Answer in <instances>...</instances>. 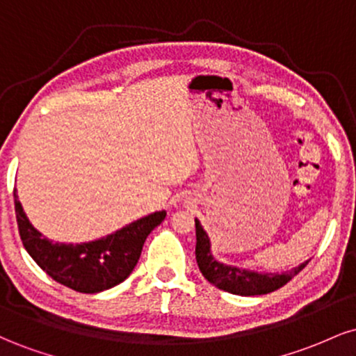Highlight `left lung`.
Returning a JSON list of instances; mask_svg holds the SVG:
<instances>
[{"label": "left lung", "mask_w": 356, "mask_h": 356, "mask_svg": "<svg viewBox=\"0 0 356 356\" xmlns=\"http://www.w3.org/2000/svg\"><path fill=\"white\" fill-rule=\"evenodd\" d=\"M195 239H197V243H195V259H197V266L201 269L202 276L211 284H214L216 288L232 293V295H268V293L276 291L277 288L291 281L309 263L308 259L301 263L300 266L283 273H257L251 271V269L220 263V261L212 256L211 239L207 232L204 231L199 219H195Z\"/></svg>", "instance_id": "left-lung-1"}]
</instances>
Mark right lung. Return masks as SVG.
I'll use <instances>...</instances> for the list:
<instances>
[{
    "label": "right lung",
    "mask_w": 356,
    "mask_h": 356,
    "mask_svg": "<svg viewBox=\"0 0 356 356\" xmlns=\"http://www.w3.org/2000/svg\"><path fill=\"white\" fill-rule=\"evenodd\" d=\"M13 195L16 222L28 254L56 283L88 295L113 288L130 276L147 236L167 214L165 211L152 212L112 234L88 243H53L35 229L26 218L16 189Z\"/></svg>",
    "instance_id": "right-lung-1"
}]
</instances>
